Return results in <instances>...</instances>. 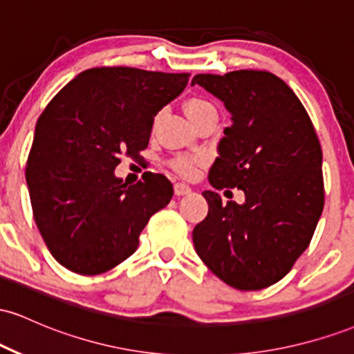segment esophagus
I'll return each mask as SVG.
<instances>
[{
    "label": "esophagus",
    "mask_w": 354,
    "mask_h": 354,
    "mask_svg": "<svg viewBox=\"0 0 354 354\" xmlns=\"http://www.w3.org/2000/svg\"><path fill=\"white\" fill-rule=\"evenodd\" d=\"M189 193L191 188L188 185H185V183H176V185H174V194H176V196H185V194Z\"/></svg>",
    "instance_id": "34e87169"
}]
</instances>
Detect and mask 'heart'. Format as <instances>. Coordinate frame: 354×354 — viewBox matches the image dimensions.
I'll use <instances>...</instances> for the list:
<instances>
[{"label": "heart", "instance_id": "obj_1", "mask_svg": "<svg viewBox=\"0 0 354 354\" xmlns=\"http://www.w3.org/2000/svg\"><path fill=\"white\" fill-rule=\"evenodd\" d=\"M209 106L208 101L205 100H198V98H193L189 100L188 103H186V115H193V113L200 111V109ZM201 156H180L176 161H174V168L178 169L181 174H186V176H189V174H193L196 171L198 166L201 165Z\"/></svg>", "mask_w": 354, "mask_h": 354}]
</instances>
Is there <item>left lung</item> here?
Segmentation results:
<instances>
[{
    "instance_id": "left-lung-1",
    "label": "left lung",
    "mask_w": 354,
    "mask_h": 354,
    "mask_svg": "<svg viewBox=\"0 0 354 354\" xmlns=\"http://www.w3.org/2000/svg\"><path fill=\"white\" fill-rule=\"evenodd\" d=\"M191 84L216 96L231 115L209 183L245 193L241 205L203 193L209 209L193 230L194 250L230 286L263 290L293 268L323 213L315 126L293 89L268 71L196 75Z\"/></svg>"
}]
</instances>
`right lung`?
<instances>
[{"mask_svg": "<svg viewBox=\"0 0 354 354\" xmlns=\"http://www.w3.org/2000/svg\"><path fill=\"white\" fill-rule=\"evenodd\" d=\"M186 73L91 68L50 101L26 163L33 216L53 258L80 274H100L129 258L140 233L173 198L151 173L128 186L116 178L121 154L138 158L154 116L180 96Z\"/></svg>", "mask_w": 354, "mask_h": 354, "instance_id": "1", "label": "right lung"}]
</instances>
